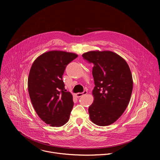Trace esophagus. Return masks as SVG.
<instances>
[{
    "instance_id": "34e87169",
    "label": "esophagus",
    "mask_w": 160,
    "mask_h": 160,
    "mask_svg": "<svg viewBox=\"0 0 160 160\" xmlns=\"http://www.w3.org/2000/svg\"><path fill=\"white\" fill-rule=\"evenodd\" d=\"M87 94V90H84L83 92H79V93H77V94H76V96H77V98H80V97H82V96H84V95H86Z\"/></svg>"
}]
</instances>
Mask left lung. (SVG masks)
Returning <instances> with one entry per match:
<instances>
[{
	"label": "left lung",
	"mask_w": 160,
	"mask_h": 160,
	"mask_svg": "<svg viewBox=\"0 0 160 160\" xmlns=\"http://www.w3.org/2000/svg\"><path fill=\"white\" fill-rule=\"evenodd\" d=\"M82 57L93 63L94 100L88 108L90 119L99 126L115 122L126 109L132 95L130 68L121 56L111 51H89Z\"/></svg>",
	"instance_id": "left-lung-1"
}]
</instances>
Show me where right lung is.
Masks as SVG:
<instances>
[{"mask_svg": "<svg viewBox=\"0 0 160 160\" xmlns=\"http://www.w3.org/2000/svg\"><path fill=\"white\" fill-rule=\"evenodd\" d=\"M78 57L72 52L52 51L33 62L28 79L32 105L38 117L51 127L68 122L73 106V96L66 92L62 75L66 66Z\"/></svg>", "mask_w": 160, "mask_h": 160, "instance_id": "obj_1", "label": "right lung"}]
</instances>
